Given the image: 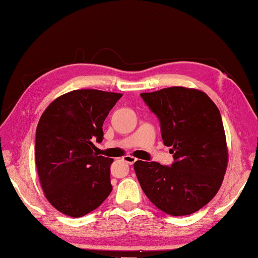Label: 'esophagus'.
I'll return each mask as SVG.
<instances>
[{"mask_svg":"<svg viewBox=\"0 0 258 258\" xmlns=\"http://www.w3.org/2000/svg\"><path fill=\"white\" fill-rule=\"evenodd\" d=\"M122 161L126 162L130 165H132V164H134V163L137 162V158L133 157V156H131V155H126V156L122 157Z\"/></svg>","mask_w":258,"mask_h":258,"instance_id":"34e87169","label":"esophagus"}]
</instances>
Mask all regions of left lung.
Wrapping results in <instances>:
<instances>
[{
  "label": "left lung",
  "instance_id": "8db88e82",
  "mask_svg": "<svg viewBox=\"0 0 258 258\" xmlns=\"http://www.w3.org/2000/svg\"><path fill=\"white\" fill-rule=\"evenodd\" d=\"M161 124L164 145L174 162L134 163L147 198L171 216L194 214L209 203L222 186L227 146L220 112L206 93L185 87L141 93Z\"/></svg>",
  "mask_w": 258,
  "mask_h": 258
}]
</instances>
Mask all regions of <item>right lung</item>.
<instances>
[{"mask_svg":"<svg viewBox=\"0 0 258 258\" xmlns=\"http://www.w3.org/2000/svg\"><path fill=\"white\" fill-rule=\"evenodd\" d=\"M119 93L77 89L57 97L41 116L35 136V164L43 193L55 209L83 217L109 194L112 158L94 153L103 122Z\"/></svg>","mask_w":258,"mask_h":258,"instance_id":"add662e5","label":"right lung"}]
</instances>
